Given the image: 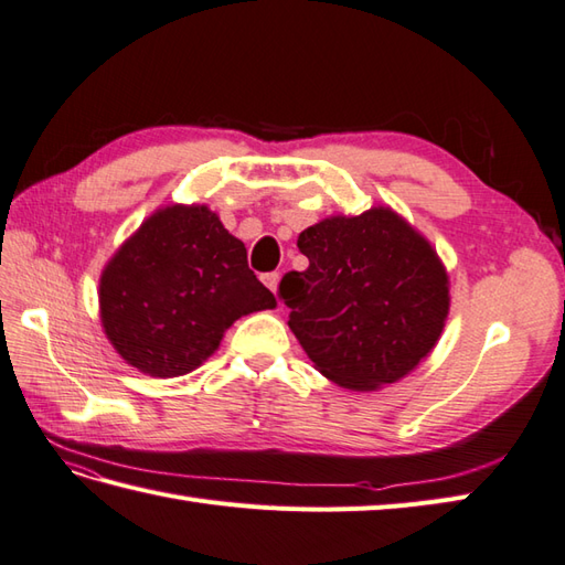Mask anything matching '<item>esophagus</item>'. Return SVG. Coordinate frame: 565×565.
Segmentation results:
<instances>
[{"label":"esophagus","mask_w":565,"mask_h":565,"mask_svg":"<svg viewBox=\"0 0 565 565\" xmlns=\"http://www.w3.org/2000/svg\"><path fill=\"white\" fill-rule=\"evenodd\" d=\"M278 282H280V273H266V275H263V285H266L273 295L278 292Z\"/></svg>","instance_id":"obj_1"}]
</instances>
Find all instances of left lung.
I'll list each match as a JSON object with an SVG mask.
<instances>
[{
  "instance_id": "left-lung-1",
  "label": "left lung",
  "mask_w": 565,
  "mask_h": 565,
  "mask_svg": "<svg viewBox=\"0 0 565 565\" xmlns=\"http://www.w3.org/2000/svg\"><path fill=\"white\" fill-rule=\"evenodd\" d=\"M309 258L280 280L290 329L315 367L355 392L398 382L428 358L449 315L430 242L394 210L335 215L299 234Z\"/></svg>"
}]
</instances>
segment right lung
Returning <instances> with one entry per match:
<instances>
[{
  "label": "right lung",
  "mask_w": 565,
  "mask_h": 565,
  "mask_svg": "<svg viewBox=\"0 0 565 565\" xmlns=\"http://www.w3.org/2000/svg\"><path fill=\"white\" fill-rule=\"evenodd\" d=\"M98 302L113 348L149 377L200 367L236 319L278 305L244 244L205 205H169L145 220L104 268Z\"/></svg>",
  "instance_id": "1"
}]
</instances>
